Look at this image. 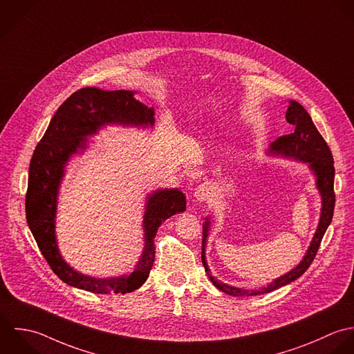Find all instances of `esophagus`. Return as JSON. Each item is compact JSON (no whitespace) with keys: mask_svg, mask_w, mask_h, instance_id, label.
Wrapping results in <instances>:
<instances>
[{"mask_svg":"<svg viewBox=\"0 0 354 354\" xmlns=\"http://www.w3.org/2000/svg\"><path fill=\"white\" fill-rule=\"evenodd\" d=\"M212 195V191H210V187L206 185V184H202L199 185L196 189H195V198L199 201V202H205L210 198Z\"/></svg>","mask_w":354,"mask_h":354,"instance_id":"obj_1","label":"esophagus"}]
</instances>
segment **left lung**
<instances>
[{
  "label": "left lung",
  "mask_w": 354,
  "mask_h": 354,
  "mask_svg": "<svg viewBox=\"0 0 354 354\" xmlns=\"http://www.w3.org/2000/svg\"><path fill=\"white\" fill-rule=\"evenodd\" d=\"M286 119L288 123L295 126V130L290 134L280 136L274 142L270 145V152L274 153H281L284 156L295 158L302 162H309L310 169L315 171L317 177V187L322 192V199H323V209H322V217L320 223L317 227V231L315 234V237L310 243V247L301 261V263L292 269L291 272L286 273L284 276L276 279L273 283H270L268 287L258 290V291H247L241 288H235L228 284H224L218 280H216L210 269L206 263V257H205V244H206V237H207V230H209V221H206L205 228H203V239H202V262L205 266L206 273L209 274L210 280L213 284L221 290L225 294L230 295H258V294H265L270 292L273 290H277L294 280H297L299 276H302L306 269L310 266L313 262L322 239L326 234L328 225L331 224L333 216H334V207H335V192H334V176H335V167H334V158L331 153L330 147L327 145L326 140L315 126L313 120L308 111L298 103L291 100L287 113H286Z\"/></svg>",
  "instance_id": "1"
}]
</instances>
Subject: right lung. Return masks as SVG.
<instances>
[{"mask_svg": "<svg viewBox=\"0 0 354 354\" xmlns=\"http://www.w3.org/2000/svg\"><path fill=\"white\" fill-rule=\"evenodd\" d=\"M106 123H153V110L133 99L130 91L84 88L73 93L56 111L44 137L37 144L28 169L26 218L44 258L64 283L96 294H126L148 279L155 259L153 239L163 221L185 210L187 202L178 189H163L148 198L144 216L145 247L138 265L129 276L95 279L75 272L62 258L55 239L56 195L64 165L85 145V137Z\"/></svg>", "mask_w": 354, "mask_h": 354, "instance_id": "right-lung-1", "label": "right lung"}]
</instances>
